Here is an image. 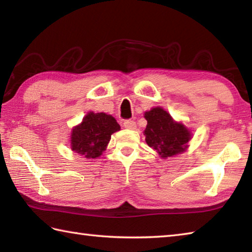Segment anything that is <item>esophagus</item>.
I'll return each mask as SVG.
<instances>
[{
  "instance_id": "obj_1",
  "label": "esophagus",
  "mask_w": 252,
  "mask_h": 252,
  "mask_svg": "<svg viewBox=\"0 0 252 252\" xmlns=\"http://www.w3.org/2000/svg\"><path fill=\"white\" fill-rule=\"evenodd\" d=\"M123 126H125L126 129H129V130H135L136 129V123L135 121L133 120H126L123 122Z\"/></svg>"
}]
</instances>
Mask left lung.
<instances>
[{
	"mask_svg": "<svg viewBox=\"0 0 252 252\" xmlns=\"http://www.w3.org/2000/svg\"><path fill=\"white\" fill-rule=\"evenodd\" d=\"M144 118L147 120L144 131L145 141L160 158L176 156L189 148V142L192 136L191 131L183 122L175 121L162 107L157 106L145 111Z\"/></svg>",
	"mask_w": 252,
	"mask_h": 252,
	"instance_id": "left-lung-1",
	"label": "left lung"
}]
</instances>
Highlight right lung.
Segmentation results:
<instances>
[{
    "label": "right lung",
    "instance_id": "obj_1",
    "mask_svg": "<svg viewBox=\"0 0 252 252\" xmlns=\"http://www.w3.org/2000/svg\"><path fill=\"white\" fill-rule=\"evenodd\" d=\"M120 126L111 115L89 111L81 123L73 126L70 134L71 151L85 159H96L103 155Z\"/></svg>",
    "mask_w": 252,
    "mask_h": 252
}]
</instances>
